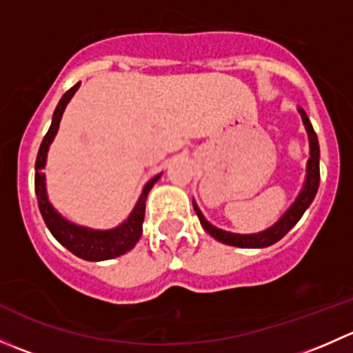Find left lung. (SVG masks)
Masks as SVG:
<instances>
[{
    "mask_svg": "<svg viewBox=\"0 0 353 353\" xmlns=\"http://www.w3.org/2000/svg\"><path fill=\"white\" fill-rule=\"evenodd\" d=\"M297 110L299 114H301L302 123H304V128L305 131H307V138H309V160H307V167H305V179H304V184H302L301 193L297 194L295 201L288 206L285 213H283V215L280 216L272 227H268V229L256 234H236V232H229V230H223V229H219V227L212 225V223L205 219L201 210L198 208L196 201L193 199L194 212H196L199 223H201L203 229H205L213 239L219 241V243L227 244V245H236V248H248V249L268 248V245L279 243L288 230H290L292 227L301 220V216L304 215L305 210L311 206L312 199H314L319 188V143H318V137H316L314 130H312V124L311 121H309L307 114H305L304 109L301 108H297Z\"/></svg>",
    "mask_w": 353,
    "mask_h": 353,
    "instance_id": "1",
    "label": "left lung"
}]
</instances>
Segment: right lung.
<instances>
[{
	"label": "right lung",
	"instance_id": "add662e5",
	"mask_svg": "<svg viewBox=\"0 0 353 353\" xmlns=\"http://www.w3.org/2000/svg\"><path fill=\"white\" fill-rule=\"evenodd\" d=\"M78 88H80V81L63 95L59 104L56 105L54 114H52L51 128H49L44 140H42L37 160H35V194H37L39 210H41L42 219H44L46 225H48V229L51 230V234L56 237V241L59 244L65 245L68 251H71L74 256L85 259V261H105V259L117 258V256L131 251L137 245L138 241H140L141 232H143L145 203H147L148 193H150V190L154 188L157 181L160 179L162 172L157 174L155 177H152L145 184L140 198H138L137 205L131 210L128 219L124 222H121L119 225L112 227V229H90V227L78 225V223H73L65 219L52 206V203L49 201L48 190H46L44 167L46 162H48L49 147H51V143L54 141V137L58 134L63 112H65L71 97L77 94Z\"/></svg>",
	"mask_w": 353,
	"mask_h": 353
}]
</instances>
